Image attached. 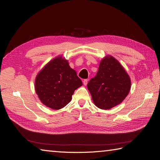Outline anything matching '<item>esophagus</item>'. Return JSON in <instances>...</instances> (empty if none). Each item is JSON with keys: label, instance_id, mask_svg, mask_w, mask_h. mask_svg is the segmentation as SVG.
Segmentation results:
<instances>
[{"label": "esophagus", "instance_id": "obj_1", "mask_svg": "<svg viewBox=\"0 0 160 160\" xmlns=\"http://www.w3.org/2000/svg\"><path fill=\"white\" fill-rule=\"evenodd\" d=\"M83 83L84 85H87V84H88V79H84L83 81Z\"/></svg>", "mask_w": 160, "mask_h": 160}]
</instances>
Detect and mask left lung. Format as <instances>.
I'll use <instances>...</instances> for the list:
<instances>
[{
    "instance_id": "1",
    "label": "left lung",
    "mask_w": 160,
    "mask_h": 160,
    "mask_svg": "<svg viewBox=\"0 0 160 160\" xmlns=\"http://www.w3.org/2000/svg\"><path fill=\"white\" fill-rule=\"evenodd\" d=\"M88 89L97 107L109 109L126 98L131 80L119 62L112 56H107L101 61L98 73L89 81Z\"/></svg>"
}]
</instances>
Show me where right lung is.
<instances>
[{
  "instance_id": "add662e5",
  "label": "right lung",
  "mask_w": 160,
  "mask_h": 160,
  "mask_svg": "<svg viewBox=\"0 0 160 160\" xmlns=\"http://www.w3.org/2000/svg\"><path fill=\"white\" fill-rule=\"evenodd\" d=\"M81 80L65 58L59 56L43 67L35 79L36 93L41 102L53 109L64 108L72 99Z\"/></svg>"
}]
</instances>
